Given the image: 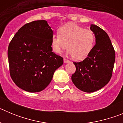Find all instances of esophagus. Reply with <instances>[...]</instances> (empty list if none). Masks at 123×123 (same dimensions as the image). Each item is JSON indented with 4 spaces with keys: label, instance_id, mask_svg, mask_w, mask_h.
Returning <instances> with one entry per match:
<instances>
[{
    "label": "esophagus",
    "instance_id": "obj_1",
    "mask_svg": "<svg viewBox=\"0 0 123 123\" xmlns=\"http://www.w3.org/2000/svg\"><path fill=\"white\" fill-rule=\"evenodd\" d=\"M63 61H64V63H67L70 62V61L68 60H67V59H66V58H64Z\"/></svg>",
    "mask_w": 123,
    "mask_h": 123
}]
</instances>
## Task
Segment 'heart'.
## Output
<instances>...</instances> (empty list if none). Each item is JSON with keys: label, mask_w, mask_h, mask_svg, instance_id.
<instances>
[{"label": "heart", "mask_w": 123, "mask_h": 123, "mask_svg": "<svg viewBox=\"0 0 123 123\" xmlns=\"http://www.w3.org/2000/svg\"><path fill=\"white\" fill-rule=\"evenodd\" d=\"M52 49L60 54L67 49L74 59L82 60L92 50L95 42L94 32L74 23H68L58 29V34L52 38Z\"/></svg>", "instance_id": "heart-1"}]
</instances>
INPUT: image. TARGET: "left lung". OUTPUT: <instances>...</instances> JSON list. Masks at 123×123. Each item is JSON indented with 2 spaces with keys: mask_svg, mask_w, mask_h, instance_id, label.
Wrapping results in <instances>:
<instances>
[{
  "mask_svg": "<svg viewBox=\"0 0 123 123\" xmlns=\"http://www.w3.org/2000/svg\"><path fill=\"white\" fill-rule=\"evenodd\" d=\"M95 36V45L82 62H74L76 71L72 74L73 84L79 90L93 92L108 83L112 76L115 52L109 36L104 30L91 25Z\"/></svg>",
  "mask_w": 123,
  "mask_h": 123,
  "instance_id": "obj_1",
  "label": "left lung"
}]
</instances>
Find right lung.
Segmentation results:
<instances>
[{"instance_id": "add662e5", "label": "right lung", "mask_w": 123, "mask_h": 123, "mask_svg": "<svg viewBox=\"0 0 123 123\" xmlns=\"http://www.w3.org/2000/svg\"><path fill=\"white\" fill-rule=\"evenodd\" d=\"M54 32L45 20L25 24L8 48L10 76L15 84L29 92L42 91L52 81L63 58L52 52Z\"/></svg>"}]
</instances>
